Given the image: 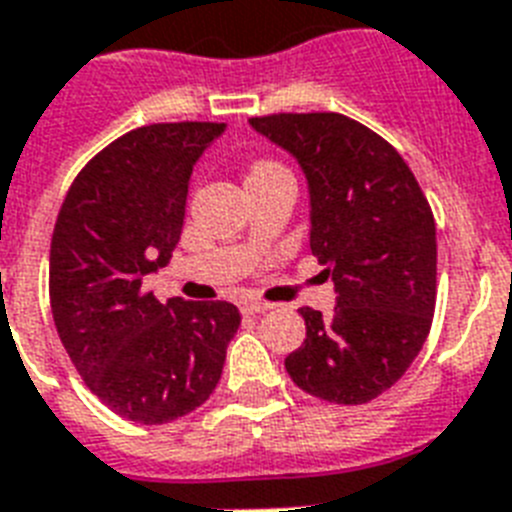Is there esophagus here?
Instances as JSON below:
<instances>
[{
    "mask_svg": "<svg viewBox=\"0 0 512 512\" xmlns=\"http://www.w3.org/2000/svg\"><path fill=\"white\" fill-rule=\"evenodd\" d=\"M270 302H263V299H244L242 302V310L247 315H257V313H265V310H270Z\"/></svg>",
    "mask_w": 512,
    "mask_h": 512,
    "instance_id": "1",
    "label": "esophagus"
}]
</instances>
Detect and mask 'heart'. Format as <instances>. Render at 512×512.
I'll return each instance as SVG.
<instances>
[{"instance_id":"1","label":"heart","mask_w":512,"mask_h":512,"mask_svg":"<svg viewBox=\"0 0 512 512\" xmlns=\"http://www.w3.org/2000/svg\"><path fill=\"white\" fill-rule=\"evenodd\" d=\"M281 165H276V162H270V160H260L252 165V173L249 176H257V173H268V170H278Z\"/></svg>"}]
</instances>
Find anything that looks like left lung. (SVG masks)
<instances>
[{
    "label": "left lung",
    "instance_id": "1",
    "mask_svg": "<svg viewBox=\"0 0 512 512\" xmlns=\"http://www.w3.org/2000/svg\"><path fill=\"white\" fill-rule=\"evenodd\" d=\"M249 126L307 178L310 249L334 281L331 315L302 307L307 336L286 357L299 389L363 405L421 352L436 305V223L400 152L339 112H281Z\"/></svg>",
    "mask_w": 512,
    "mask_h": 512
}]
</instances>
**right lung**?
<instances>
[{
	"instance_id": "1",
	"label": "right lung",
	"mask_w": 512,
	"mask_h": 512,
	"mask_svg": "<svg viewBox=\"0 0 512 512\" xmlns=\"http://www.w3.org/2000/svg\"><path fill=\"white\" fill-rule=\"evenodd\" d=\"M226 123H155L86 162L52 234L49 299L62 347L112 413L144 426L197 410L242 315L231 302H157L144 276L181 239L191 170Z\"/></svg>"
}]
</instances>
